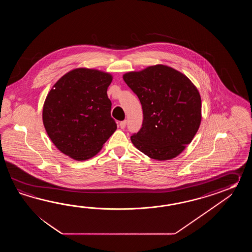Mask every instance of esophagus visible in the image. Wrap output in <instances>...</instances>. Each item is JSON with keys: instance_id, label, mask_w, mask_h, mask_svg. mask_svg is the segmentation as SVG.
Returning a JSON list of instances; mask_svg holds the SVG:
<instances>
[{"instance_id": "esophagus-1", "label": "esophagus", "mask_w": 252, "mask_h": 252, "mask_svg": "<svg viewBox=\"0 0 252 252\" xmlns=\"http://www.w3.org/2000/svg\"><path fill=\"white\" fill-rule=\"evenodd\" d=\"M126 124H127V121H126V120H124V121L120 123V127L122 128H124L126 127Z\"/></svg>"}]
</instances>
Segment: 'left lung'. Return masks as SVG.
I'll use <instances>...</instances> for the list:
<instances>
[{
    "mask_svg": "<svg viewBox=\"0 0 252 252\" xmlns=\"http://www.w3.org/2000/svg\"><path fill=\"white\" fill-rule=\"evenodd\" d=\"M139 98L143 122L130 137L134 146L153 159L167 160L179 155L198 130L201 97L185 75L163 64L124 75Z\"/></svg>",
    "mask_w": 252,
    "mask_h": 252,
    "instance_id": "obj_1",
    "label": "left lung"
}]
</instances>
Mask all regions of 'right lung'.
I'll list each match as a JSON object with an SVG mask.
<instances>
[{
  "label": "right lung",
  "mask_w": 252,
  "mask_h": 252,
  "mask_svg": "<svg viewBox=\"0 0 252 252\" xmlns=\"http://www.w3.org/2000/svg\"><path fill=\"white\" fill-rule=\"evenodd\" d=\"M112 79L98 70L77 68L62 76L48 93L43 124L62 153L75 160L88 159L116 130L107 96Z\"/></svg>",
  "instance_id": "obj_1"
}]
</instances>
